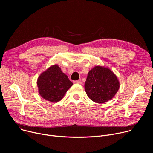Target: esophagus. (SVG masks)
Listing matches in <instances>:
<instances>
[{
    "label": "esophagus",
    "instance_id": "1",
    "mask_svg": "<svg viewBox=\"0 0 153 153\" xmlns=\"http://www.w3.org/2000/svg\"><path fill=\"white\" fill-rule=\"evenodd\" d=\"M73 83H79V84H81L82 83V82L80 80H74L73 81Z\"/></svg>",
    "mask_w": 153,
    "mask_h": 153
}]
</instances>
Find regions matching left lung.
I'll return each instance as SVG.
<instances>
[{
	"instance_id": "left-lung-1",
	"label": "left lung",
	"mask_w": 153,
	"mask_h": 153,
	"mask_svg": "<svg viewBox=\"0 0 153 153\" xmlns=\"http://www.w3.org/2000/svg\"><path fill=\"white\" fill-rule=\"evenodd\" d=\"M119 86L117 76L110 70L97 66L89 71L85 82V90L93 102L102 103L114 96Z\"/></svg>"
}]
</instances>
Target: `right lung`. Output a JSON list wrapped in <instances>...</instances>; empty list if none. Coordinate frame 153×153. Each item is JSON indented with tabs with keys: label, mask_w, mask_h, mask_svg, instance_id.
Listing matches in <instances>:
<instances>
[{
	"label": "right lung",
	"mask_w": 153,
	"mask_h": 153,
	"mask_svg": "<svg viewBox=\"0 0 153 153\" xmlns=\"http://www.w3.org/2000/svg\"><path fill=\"white\" fill-rule=\"evenodd\" d=\"M37 83L40 96L52 102L60 100L73 85L68 76L62 73L57 65L41 74Z\"/></svg>",
	"instance_id": "1"
}]
</instances>
